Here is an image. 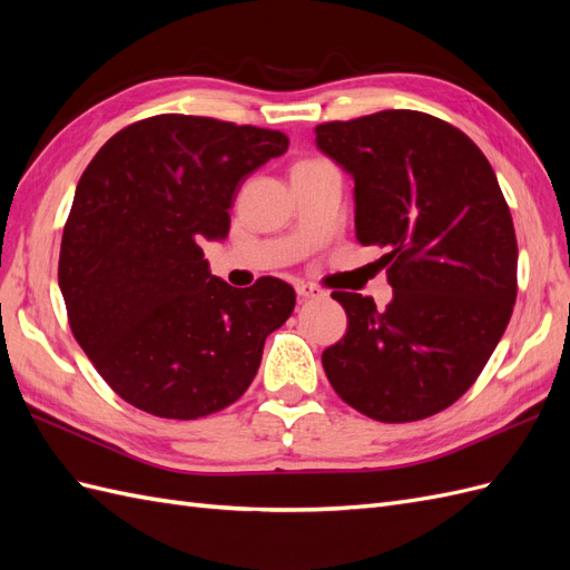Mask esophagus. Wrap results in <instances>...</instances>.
Returning <instances> with one entry per match:
<instances>
[{
    "label": "esophagus",
    "instance_id": "34e87169",
    "mask_svg": "<svg viewBox=\"0 0 570 570\" xmlns=\"http://www.w3.org/2000/svg\"><path fill=\"white\" fill-rule=\"evenodd\" d=\"M297 295L302 299H314V297H321L323 289L314 287V285H306V283H297Z\"/></svg>",
    "mask_w": 570,
    "mask_h": 570
}]
</instances>
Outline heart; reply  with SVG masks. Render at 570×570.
Masks as SVG:
<instances>
[{"instance_id": "1", "label": "heart", "mask_w": 570, "mask_h": 570, "mask_svg": "<svg viewBox=\"0 0 570 570\" xmlns=\"http://www.w3.org/2000/svg\"><path fill=\"white\" fill-rule=\"evenodd\" d=\"M302 164H308V161H302Z\"/></svg>"}]
</instances>
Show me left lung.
I'll list each match as a JSON object with an SVG mask.
<instances>
[{
    "label": "left lung",
    "mask_w": 570,
    "mask_h": 570,
    "mask_svg": "<svg viewBox=\"0 0 570 570\" xmlns=\"http://www.w3.org/2000/svg\"><path fill=\"white\" fill-rule=\"evenodd\" d=\"M316 145L354 178L356 239L385 249L394 292L383 312L333 292L347 333L321 356L327 381L373 421L433 416L485 368L519 289L494 170L469 135L409 109L321 124Z\"/></svg>",
    "instance_id": "1"
}]
</instances>
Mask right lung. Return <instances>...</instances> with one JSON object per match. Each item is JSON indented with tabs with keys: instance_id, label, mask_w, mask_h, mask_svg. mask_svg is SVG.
Listing matches in <instances>:
<instances>
[{
	"instance_id": "add662e5",
	"label": "right lung",
	"mask_w": 570,
	"mask_h": 570,
	"mask_svg": "<svg viewBox=\"0 0 570 570\" xmlns=\"http://www.w3.org/2000/svg\"><path fill=\"white\" fill-rule=\"evenodd\" d=\"M287 145L281 130L161 114L118 130L85 168L59 287L73 337L120 400L195 421L252 385L295 289L271 275L230 287L202 243L228 235L239 185Z\"/></svg>"
}]
</instances>
